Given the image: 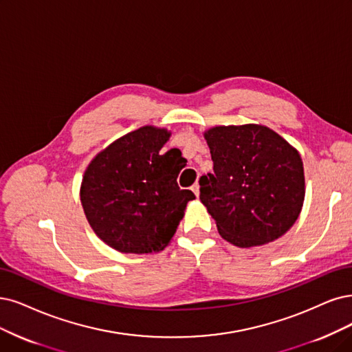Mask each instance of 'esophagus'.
Here are the masks:
<instances>
[{
  "label": "esophagus",
  "instance_id": "34e87169",
  "mask_svg": "<svg viewBox=\"0 0 352 352\" xmlns=\"http://www.w3.org/2000/svg\"><path fill=\"white\" fill-rule=\"evenodd\" d=\"M191 190H192V192H194V194H196V196L199 197V194H200V184H199V183H196V184H192Z\"/></svg>",
  "mask_w": 352,
  "mask_h": 352
}]
</instances>
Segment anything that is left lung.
Here are the masks:
<instances>
[{
  "instance_id": "left-lung-1",
  "label": "left lung",
  "mask_w": 352,
  "mask_h": 352,
  "mask_svg": "<svg viewBox=\"0 0 352 352\" xmlns=\"http://www.w3.org/2000/svg\"><path fill=\"white\" fill-rule=\"evenodd\" d=\"M204 139L214 173L200 178V200L216 220L220 236L239 248L283 236L305 200L298 152L261 124L216 126Z\"/></svg>"
}]
</instances>
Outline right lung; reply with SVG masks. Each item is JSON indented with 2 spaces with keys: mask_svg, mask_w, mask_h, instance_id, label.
Here are the masks:
<instances>
[{
  "mask_svg": "<svg viewBox=\"0 0 352 352\" xmlns=\"http://www.w3.org/2000/svg\"><path fill=\"white\" fill-rule=\"evenodd\" d=\"M171 136L143 126L101 151L85 169L81 203L89 226L124 254L162 251L171 242L192 191L179 190L186 160L177 149L161 155Z\"/></svg>",
  "mask_w": 352,
  "mask_h": 352,
  "instance_id": "right-lung-1",
  "label": "right lung"
}]
</instances>
